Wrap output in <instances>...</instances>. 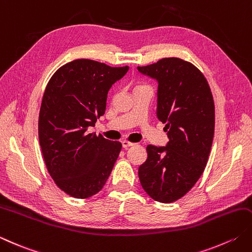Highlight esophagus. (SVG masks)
Segmentation results:
<instances>
[{"mask_svg": "<svg viewBox=\"0 0 252 252\" xmlns=\"http://www.w3.org/2000/svg\"><path fill=\"white\" fill-rule=\"evenodd\" d=\"M133 145H135V143H132L130 141H123L122 142V147H123V149H127V147L133 146Z\"/></svg>", "mask_w": 252, "mask_h": 252, "instance_id": "esophagus-1", "label": "esophagus"}]
</instances>
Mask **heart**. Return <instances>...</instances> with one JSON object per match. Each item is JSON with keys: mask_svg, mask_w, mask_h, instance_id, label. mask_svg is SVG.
<instances>
[{"mask_svg": "<svg viewBox=\"0 0 252 252\" xmlns=\"http://www.w3.org/2000/svg\"><path fill=\"white\" fill-rule=\"evenodd\" d=\"M145 86H147V85H145V84H137V85L135 86V88L134 90H136V88H141V87H145Z\"/></svg>", "mask_w": 252, "mask_h": 252, "instance_id": "b5f03b06", "label": "heart"}]
</instances>
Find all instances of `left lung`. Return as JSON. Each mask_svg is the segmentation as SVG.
<instances>
[{
	"label": "left lung",
	"instance_id": "1",
	"mask_svg": "<svg viewBox=\"0 0 252 252\" xmlns=\"http://www.w3.org/2000/svg\"><path fill=\"white\" fill-rule=\"evenodd\" d=\"M137 70L158 83L157 118L166 123V146L147 145L139 167L142 188L152 199L170 203L182 198L205 169L212 147L215 108L211 88L193 64L165 58Z\"/></svg>",
	"mask_w": 252,
	"mask_h": 252
}]
</instances>
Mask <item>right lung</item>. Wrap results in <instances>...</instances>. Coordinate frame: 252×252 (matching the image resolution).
I'll list each match as a JSON object with an SVG mask.
<instances>
[{
	"instance_id": "add662e5",
	"label": "right lung",
	"mask_w": 252,
	"mask_h": 252,
	"mask_svg": "<svg viewBox=\"0 0 252 252\" xmlns=\"http://www.w3.org/2000/svg\"><path fill=\"white\" fill-rule=\"evenodd\" d=\"M129 66L111 67L88 59L64 64L44 91L38 134L47 169L68 195L87 199L98 193L110 176L121 143L87 133L105 113L111 86Z\"/></svg>"
}]
</instances>
